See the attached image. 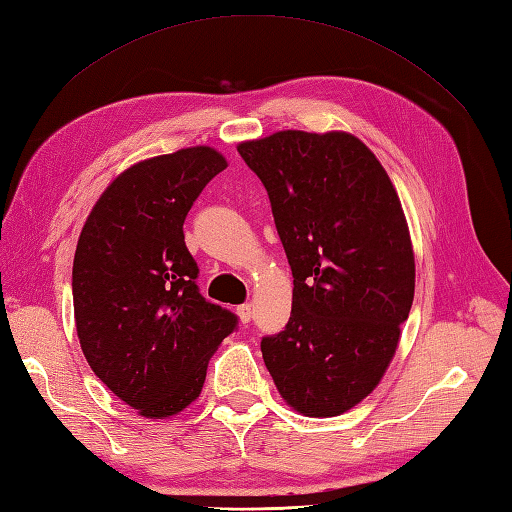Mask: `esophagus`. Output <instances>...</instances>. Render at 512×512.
<instances>
[{
    "label": "esophagus",
    "mask_w": 512,
    "mask_h": 512,
    "mask_svg": "<svg viewBox=\"0 0 512 512\" xmlns=\"http://www.w3.org/2000/svg\"><path fill=\"white\" fill-rule=\"evenodd\" d=\"M236 313H239V319H241V323H249V321H252L254 308H252V304H243V306L236 308Z\"/></svg>",
    "instance_id": "34e87169"
}]
</instances>
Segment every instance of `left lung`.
<instances>
[{"mask_svg":"<svg viewBox=\"0 0 512 512\" xmlns=\"http://www.w3.org/2000/svg\"><path fill=\"white\" fill-rule=\"evenodd\" d=\"M260 182L293 271L286 328L260 343L282 400L336 417L376 389L415 297L395 186L358 136L280 130L236 145Z\"/></svg>","mask_w":512,"mask_h":512,"instance_id":"8db88e82","label":"left lung"}]
</instances>
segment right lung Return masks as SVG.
<instances>
[{
  "label": "right lung",
  "instance_id": "1",
  "mask_svg": "<svg viewBox=\"0 0 512 512\" xmlns=\"http://www.w3.org/2000/svg\"><path fill=\"white\" fill-rule=\"evenodd\" d=\"M228 160L195 145L134 162L99 195L73 258V317L95 376L147 419L191 406L236 328L197 291L184 219Z\"/></svg>",
  "mask_w": 512,
  "mask_h": 512
}]
</instances>
